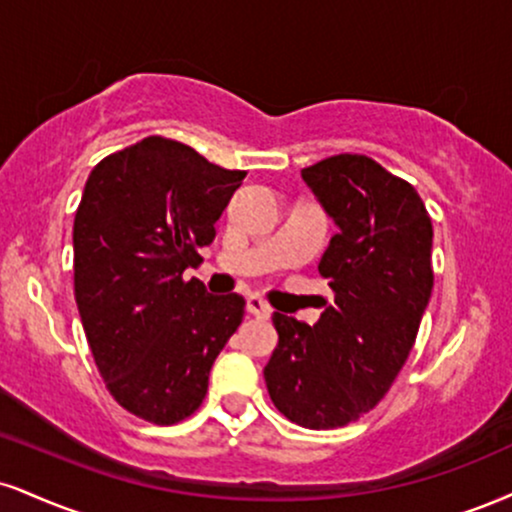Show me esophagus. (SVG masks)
Instances as JSON below:
<instances>
[{
  "mask_svg": "<svg viewBox=\"0 0 512 512\" xmlns=\"http://www.w3.org/2000/svg\"><path fill=\"white\" fill-rule=\"evenodd\" d=\"M245 307H248L250 315L257 317V319L272 317V307L264 303L260 295H248V300H245Z\"/></svg>",
  "mask_w": 512,
  "mask_h": 512,
  "instance_id": "obj_1",
  "label": "esophagus"
}]
</instances>
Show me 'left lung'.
I'll use <instances>...</instances> for the list:
<instances>
[{
	"label": "left lung",
	"instance_id": "1",
	"mask_svg": "<svg viewBox=\"0 0 512 512\" xmlns=\"http://www.w3.org/2000/svg\"><path fill=\"white\" fill-rule=\"evenodd\" d=\"M303 178L338 226L319 262L334 303L315 326L274 312L279 346L264 381L288 420L336 429L377 408L415 346L434 231L417 190L372 157H326Z\"/></svg>",
	"mask_w": 512,
	"mask_h": 512
}]
</instances>
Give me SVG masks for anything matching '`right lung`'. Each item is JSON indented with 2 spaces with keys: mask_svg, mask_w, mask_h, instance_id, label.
Returning <instances> with one entry per match:
<instances>
[{
  "mask_svg": "<svg viewBox=\"0 0 512 512\" xmlns=\"http://www.w3.org/2000/svg\"><path fill=\"white\" fill-rule=\"evenodd\" d=\"M243 178L162 135L90 171L73 221V293L104 386L140 420L169 427L193 415L243 322V295L183 276Z\"/></svg>",
  "mask_w": 512,
  "mask_h": 512,
  "instance_id": "add662e5",
  "label": "right lung"
}]
</instances>
